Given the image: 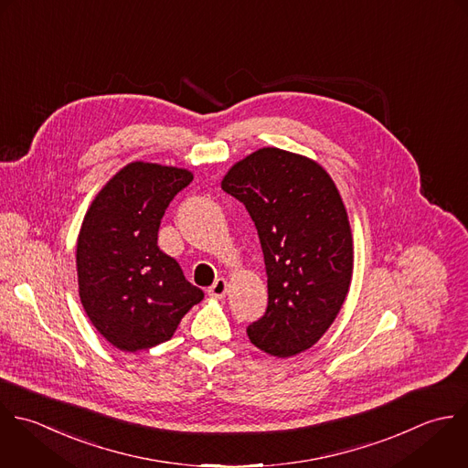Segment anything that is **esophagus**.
<instances>
[{
  "label": "esophagus",
  "instance_id": "esophagus-1",
  "mask_svg": "<svg viewBox=\"0 0 468 468\" xmlns=\"http://www.w3.org/2000/svg\"><path fill=\"white\" fill-rule=\"evenodd\" d=\"M207 293L215 299H224L228 293V281L226 279H217L213 282V286L207 290Z\"/></svg>",
  "mask_w": 468,
  "mask_h": 468
}]
</instances>
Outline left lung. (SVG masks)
<instances>
[{"label":"left lung","mask_w":468,"mask_h":468,"mask_svg":"<svg viewBox=\"0 0 468 468\" xmlns=\"http://www.w3.org/2000/svg\"><path fill=\"white\" fill-rule=\"evenodd\" d=\"M222 189L255 222L268 275V310L248 326L273 357L312 348L332 326L354 273V239L341 193L315 160L262 147L229 167Z\"/></svg>","instance_id":"1"}]
</instances>
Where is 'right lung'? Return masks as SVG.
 Masks as SVG:
<instances>
[{
  "instance_id": "add662e5",
  "label": "right lung",
  "mask_w": 468,
  "mask_h": 468,
  "mask_svg": "<svg viewBox=\"0 0 468 468\" xmlns=\"http://www.w3.org/2000/svg\"><path fill=\"white\" fill-rule=\"evenodd\" d=\"M193 180L184 167L131 162L98 191L76 242L78 293L98 334L122 352L173 337L204 299L156 240L173 197Z\"/></svg>"
}]
</instances>
